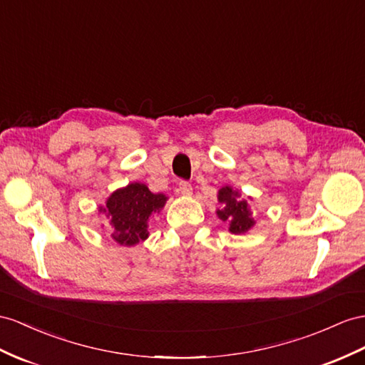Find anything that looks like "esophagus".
<instances>
[{"label":"esophagus","mask_w":365,"mask_h":365,"mask_svg":"<svg viewBox=\"0 0 365 365\" xmlns=\"http://www.w3.org/2000/svg\"><path fill=\"white\" fill-rule=\"evenodd\" d=\"M177 192L183 195H191L192 194V186L188 182H180L177 186Z\"/></svg>","instance_id":"obj_1"}]
</instances>
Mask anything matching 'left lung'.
Segmentation results:
<instances>
[{
    "label": "left lung",
    "instance_id": "1",
    "mask_svg": "<svg viewBox=\"0 0 365 365\" xmlns=\"http://www.w3.org/2000/svg\"><path fill=\"white\" fill-rule=\"evenodd\" d=\"M217 200L222 205V208L216 211L217 217L228 223V231L231 235H245L251 228L256 225V220L253 217V211L250 207V200L242 197V194L237 188H232L230 185L222 186L217 192Z\"/></svg>",
    "mask_w": 365,
    "mask_h": 365
}]
</instances>
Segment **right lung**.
Returning a JSON list of instances; mask_svg holds the SVG:
<instances>
[{
    "label": "right lung",
    "mask_w": 365,
    "mask_h": 365,
    "mask_svg": "<svg viewBox=\"0 0 365 365\" xmlns=\"http://www.w3.org/2000/svg\"><path fill=\"white\" fill-rule=\"evenodd\" d=\"M168 197L151 192L145 183L133 182L110 192L105 205H100L112 228L110 237L123 247H134L148 239V223L165 207Z\"/></svg>",
    "instance_id": "add662e5"
}]
</instances>
